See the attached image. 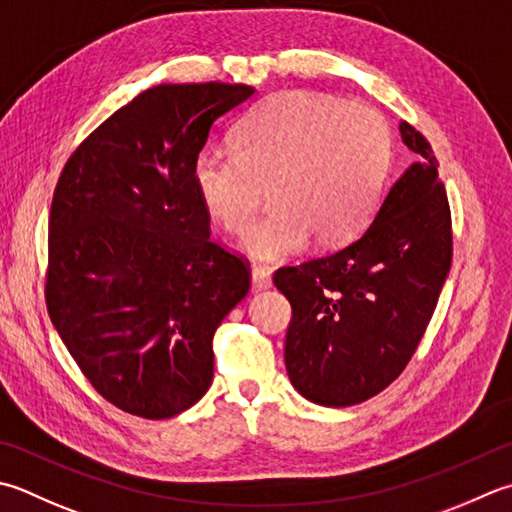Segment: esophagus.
<instances>
[{
	"instance_id": "obj_1",
	"label": "esophagus",
	"mask_w": 512,
	"mask_h": 512,
	"mask_svg": "<svg viewBox=\"0 0 512 512\" xmlns=\"http://www.w3.org/2000/svg\"><path fill=\"white\" fill-rule=\"evenodd\" d=\"M250 279H253V288L255 290H266L273 286V279H270V270L262 268V266H255L253 273H250Z\"/></svg>"
}]
</instances>
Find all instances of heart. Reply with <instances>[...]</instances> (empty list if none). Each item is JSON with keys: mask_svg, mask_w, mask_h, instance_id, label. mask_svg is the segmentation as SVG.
I'll return each mask as SVG.
<instances>
[{"mask_svg": "<svg viewBox=\"0 0 512 512\" xmlns=\"http://www.w3.org/2000/svg\"><path fill=\"white\" fill-rule=\"evenodd\" d=\"M233 153L193 162L199 199L228 233L244 235L268 195L275 208L244 239L259 262H282L313 237L337 248L362 230L390 166L386 119L364 104L286 90L262 99L233 130Z\"/></svg>", "mask_w": 512, "mask_h": 512, "instance_id": "heart-1", "label": "heart"}]
</instances>
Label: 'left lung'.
Masks as SVG:
<instances>
[{"label": "left lung", "mask_w": 512, "mask_h": 512, "mask_svg": "<svg viewBox=\"0 0 512 512\" xmlns=\"http://www.w3.org/2000/svg\"><path fill=\"white\" fill-rule=\"evenodd\" d=\"M417 153L355 242L273 282L293 308L286 370L299 395L322 406H353L402 375L435 313L453 262L446 188L428 139L399 124Z\"/></svg>", "instance_id": "8db88e82"}]
</instances>
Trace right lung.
I'll return each mask as SVG.
<instances>
[{"mask_svg": "<svg viewBox=\"0 0 512 512\" xmlns=\"http://www.w3.org/2000/svg\"><path fill=\"white\" fill-rule=\"evenodd\" d=\"M255 93L159 84L95 128L59 175L48 219L50 322L93 388L168 419L213 382V335L250 268L210 239L193 162L210 128Z\"/></svg>", "mask_w": 512, "mask_h": 512, "instance_id": "obj_1", "label": "right lung"}]
</instances>
